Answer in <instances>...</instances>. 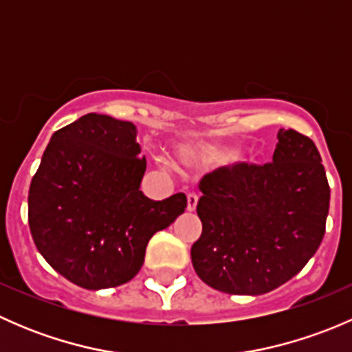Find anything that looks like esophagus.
<instances>
[{"instance_id": "obj_1", "label": "esophagus", "mask_w": 352, "mask_h": 352, "mask_svg": "<svg viewBox=\"0 0 352 352\" xmlns=\"http://www.w3.org/2000/svg\"><path fill=\"white\" fill-rule=\"evenodd\" d=\"M197 201H199L197 194H189V196H187V211H196Z\"/></svg>"}]
</instances>
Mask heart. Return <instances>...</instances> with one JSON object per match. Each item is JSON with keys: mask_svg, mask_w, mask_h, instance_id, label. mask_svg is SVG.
<instances>
[{"mask_svg": "<svg viewBox=\"0 0 352 352\" xmlns=\"http://www.w3.org/2000/svg\"><path fill=\"white\" fill-rule=\"evenodd\" d=\"M177 156H179V162L182 165L196 166L202 165V163L216 162L218 158H221L223 151L214 146H209V144H182L177 151Z\"/></svg>", "mask_w": 352, "mask_h": 352, "instance_id": "obj_1", "label": "heart"}]
</instances>
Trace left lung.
Wrapping results in <instances>:
<instances>
[{
	"label": "left lung",
	"mask_w": 352,
	"mask_h": 352,
	"mask_svg": "<svg viewBox=\"0 0 352 352\" xmlns=\"http://www.w3.org/2000/svg\"><path fill=\"white\" fill-rule=\"evenodd\" d=\"M197 276L228 294H264L296 276L320 247L330 187L308 136L279 129L265 165L221 166L199 182Z\"/></svg>",
	"instance_id": "left-lung-1"
}]
</instances>
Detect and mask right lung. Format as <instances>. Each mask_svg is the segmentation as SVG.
<instances>
[{
    "instance_id": "1",
    "label": "right lung",
    "mask_w": 352,
    "mask_h": 352,
    "mask_svg": "<svg viewBox=\"0 0 352 352\" xmlns=\"http://www.w3.org/2000/svg\"><path fill=\"white\" fill-rule=\"evenodd\" d=\"M136 126L87 113L56 131L28 190V226L42 257L67 281L105 289L131 281L151 236L187 208L186 194L140 190Z\"/></svg>"
}]
</instances>
